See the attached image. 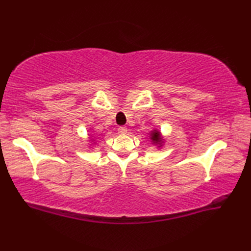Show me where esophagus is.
<instances>
[{
  "label": "esophagus",
  "mask_w": 251,
  "mask_h": 251,
  "mask_svg": "<svg viewBox=\"0 0 251 251\" xmlns=\"http://www.w3.org/2000/svg\"><path fill=\"white\" fill-rule=\"evenodd\" d=\"M117 130H119V134L125 135L126 132H127V127L126 126H120L119 128H117Z\"/></svg>",
  "instance_id": "1"
}]
</instances>
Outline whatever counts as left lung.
<instances>
[{"instance_id": "1", "label": "left lung", "mask_w": 251, "mask_h": 251, "mask_svg": "<svg viewBox=\"0 0 251 251\" xmlns=\"http://www.w3.org/2000/svg\"><path fill=\"white\" fill-rule=\"evenodd\" d=\"M150 140L152 142V145L154 147H157L158 149H161L165 143V139L162 132L157 128H153V130L150 131Z\"/></svg>"}]
</instances>
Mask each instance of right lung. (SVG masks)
Listing matches in <instances>:
<instances>
[{
	"label": "right lung",
	"instance_id": "add662e5",
	"mask_svg": "<svg viewBox=\"0 0 251 251\" xmlns=\"http://www.w3.org/2000/svg\"><path fill=\"white\" fill-rule=\"evenodd\" d=\"M88 141H89V148H95V146L97 145V138H96L93 134H88Z\"/></svg>",
	"mask_w": 251,
	"mask_h": 251
}]
</instances>
